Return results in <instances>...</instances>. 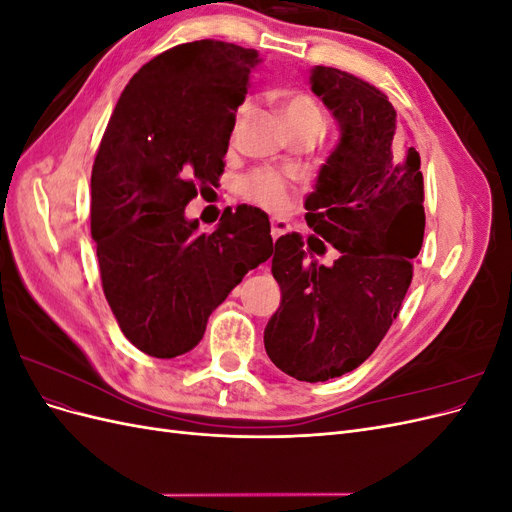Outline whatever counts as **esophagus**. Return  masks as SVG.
Segmentation results:
<instances>
[{"mask_svg":"<svg viewBox=\"0 0 512 512\" xmlns=\"http://www.w3.org/2000/svg\"><path fill=\"white\" fill-rule=\"evenodd\" d=\"M288 230H290L288 220H284V218H273L271 220V235H273V239H280L282 235H286Z\"/></svg>","mask_w":512,"mask_h":512,"instance_id":"1","label":"esophagus"}]
</instances>
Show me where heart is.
Segmentation results:
<instances>
[{"label":"heart","mask_w":512,"mask_h":512,"mask_svg":"<svg viewBox=\"0 0 512 512\" xmlns=\"http://www.w3.org/2000/svg\"><path fill=\"white\" fill-rule=\"evenodd\" d=\"M252 102L245 100L239 106V117L250 111ZM282 113L288 123V128H320L322 130V111L314 98H309L307 94H292L284 100L282 104ZM243 194L247 200H252L254 205L267 209V211H284L290 207L294 188L292 183L277 170L271 168H262L252 173L243 181Z\"/></svg>","instance_id":"1"}]
</instances>
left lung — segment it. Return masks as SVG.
I'll return each mask as SVG.
<instances>
[{
  "instance_id": "obj_1",
  "label": "left lung",
  "mask_w": 512,
  "mask_h": 512,
  "mask_svg": "<svg viewBox=\"0 0 512 512\" xmlns=\"http://www.w3.org/2000/svg\"><path fill=\"white\" fill-rule=\"evenodd\" d=\"M312 91L339 123V143L305 198V220L331 243V267L305 262L324 252L316 237L275 241L273 277L282 303L265 329V350L303 382L339 378L359 367L397 318L425 235L421 156L397 134V113L382 91L354 74L316 66Z\"/></svg>"
}]
</instances>
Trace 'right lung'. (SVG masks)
<instances>
[{"label": "right lung", "instance_id": "obj_1", "mask_svg": "<svg viewBox=\"0 0 512 512\" xmlns=\"http://www.w3.org/2000/svg\"><path fill=\"white\" fill-rule=\"evenodd\" d=\"M254 49L196 40L138 70L115 106L91 170V237L104 297L130 342L156 359L190 352L243 275L273 254L265 211L239 205L213 232L185 218L218 188Z\"/></svg>", "mask_w": 512, "mask_h": 512}]
</instances>
